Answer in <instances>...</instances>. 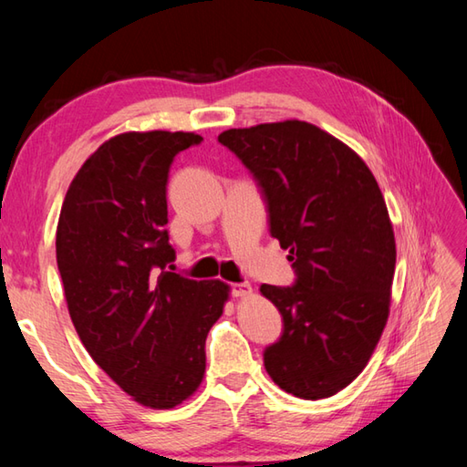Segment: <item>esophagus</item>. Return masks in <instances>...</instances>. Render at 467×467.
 I'll return each instance as SVG.
<instances>
[{"instance_id": "34e87169", "label": "esophagus", "mask_w": 467, "mask_h": 467, "mask_svg": "<svg viewBox=\"0 0 467 467\" xmlns=\"http://www.w3.org/2000/svg\"><path fill=\"white\" fill-rule=\"evenodd\" d=\"M253 295V286L249 283L233 285V296H249Z\"/></svg>"}]
</instances>
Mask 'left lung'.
<instances>
[{
    "instance_id": "8db88e82",
    "label": "left lung",
    "mask_w": 467,
    "mask_h": 467,
    "mask_svg": "<svg viewBox=\"0 0 467 467\" xmlns=\"http://www.w3.org/2000/svg\"><path fill=\"white\" fill-rule=\"evenodd\" d=\"M218 142L256 178L296 273L293 286H261L285 321L265 369L295 398H331L365 369L389 317L398 251L381 188L353 148L303 120L231 128Z\"/></svg>"
}]
</instances>
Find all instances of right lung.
<instances>
[{
    "instance_id": "obj_1",
    "label": "right lung",
    "mask_w": 467,
    "mask_h": 467,
    "mask_svg": "<svg viewBox=\"0 0 467 467\" xmlns=\"http://www.w3.org/2000/svg\"><path fill=\"white\" fill-rule=\"evenodd\" d=\"M194 132H124L106 140L69 184L56 231V259L76 333L130 398L172 410L201 387L204 341L231 286L164 271L166 182Z\"/></svg>"
}]
</instances>
